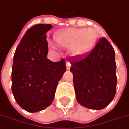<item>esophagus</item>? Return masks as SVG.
<instances>
[{
    "instance_id": "obj_1",
    "label": "esophagus",
    "mask_w": 129,
    "mask_h": 129,
    "mask_svg": "<svg viewBox=\"0 0 129 129\" xmlns=\"http://www.w3.org/2000/svg\"><path fill=\"white\" fill-rule=\"evenodd\" d=\"M70 62L67 61V62H66V69H67V70H70Z\"/></svg>"
}]
</instances>
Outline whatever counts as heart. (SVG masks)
Masks as SVG:
<instances>
[{"label": "heart", "instance_id": "heart-1", "mask_svg": "<svg viewBox=\"0 0 129 129\" xmlns=\"http://www.w3.org/2000/svg\"><path fill=\"white\" fill-rule=\"evenodd\" d=\"M54 41L61 48L68 49L74 56L88 52L95 45L97 33L92 28H70L54 35Z\"/></svg>", "mask_w": 129, "mask_h": 129}]
</instances>
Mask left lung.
<instances>
[{"mask_svg":"<svg viewBox=\"0 0 129 129\" xmlns=\"http://www.w3.org/2000/svg\"><path fill=\"white\" fill-rule=\"evenodd\" d=\"M115 56L113 46L102 37L90 52L68 59L76 99L80 105L101 110L113 101L117 86Z\"/></svg>","mask_w":129,"mask_h":129,"instance_id":"1","label":"left lung"}]
</instances>
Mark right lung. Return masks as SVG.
<instances>
[{
    "mask_svg": "<svg viewBox=\"0 0 129 129\" xmlns=\"http://www.w3.org/2000/svg\"><path fill=\"white\" fill-rule=\"evenodd\" d=\"M50 24H38L27 30L16 50L12 90L16 102L29 113L43 111L53 102L56 86L66 71V61L47 58L46 33Z\"/></svg>",
    "mask_w": 129,
    "mask_h": 129,
    "instance_id": "1",
    "label": "right lung"
}]
</instances>
